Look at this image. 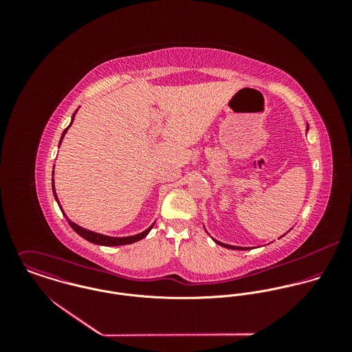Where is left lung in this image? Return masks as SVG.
<instances>
[{
	"mask_svg": "<svg viewBox=\"0 0 352 352\" xmlns=\"http://www.w3.org/2000/svg\"><path fill=\"white\" fill-rule=\"evenodd\" d=\"M309 130V126H307V129H306V131ZM285 236V234H283ZM282 236V237H283ZM214 240V243L215 244H218V245H221V247H223V248H228V250H237V251H245V250H250V248H244V247H236V245H229V244H223V243H221V241H218V240H215V239H212Z\"/></svg>",
	"mask_w": 352,
	"mask_h": 352,
	"instance_id": "1",
	"label": "left lung"
}]
</instances>
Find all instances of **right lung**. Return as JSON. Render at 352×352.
Masks as SVG:
<instances>
[{
  "instance_id": "obj_1",
  "label": "right lung",
  "mask_w": 352,
  "mask_h": 352,
  "mask_svg": "<svg viewBox=\"0 0 352 352\" xmlns=\"http://www.w3.org/2000/svg\"><path fill=\"white\" fill-rule=\"evenodd\" d=\"M77 111H78V109H76V112L73 113V116H72V122H70L69 127L72 126V123H73V120H74V116H76ZM69 127L63 130L62 137H60V140H59V146H60V142H62V140H63L65 134L67 133ZM51 184H52V194H54V198H55V201L58 203L59 208L62 210V206H60V203L58 201V197H56V192H55V186H54V170H52V182H51ZM62 212H63V210H62ZM63 215L66 217V214H65V212H63ZM66 219H67L69 225L73 228V230H74L77 234H80L82 239L88 240L89 243H94V244H98V245H105V247H118V245H127V244L137 243V241L142 240L144 237H146V236L149 234L151 228L154 226V223H153V225L149 226L146 230H144L142 233H138V234H135V236H127V237H111V236H105V234H100V233H96V232L88 230V229H85V228H82V226H80V225H77V223L72 222L67 217H66Z\"/></svg>"
}]
</instances>
